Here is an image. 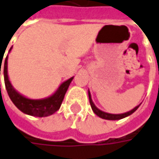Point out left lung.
<instances>
[{
    "instance_id": "1",
    "label": "left lung",
    "mask_w": 159,
    "mask_h": 159,
    "mask_svg": "<svg viewBox=\"0 0 159 159\" xmlns=\"http://www.w3.org/2000/svg\"><path fill=\"white\" fill-rule=\"evenodd\" d=\"M88 93L89 99V103H90V106H91V109H92V111H94V113H95L97 116H99V117H101L102 119H106V120H119V119H122V118H125L126 116H129V115H131L132 113H134L135 111L139 109V107L140 106V104H141V103H140L138 106H136L134 109H132L131 111H128V112H125V113H122V114H111V113H107V112H104V111L99 110L98 107L94 104L89 90L88 91Z\"/></svg>"
}]
</instances>
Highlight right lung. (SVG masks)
Listing matches in <instances>:
<instances>
[{"instance_id": "1", "label": "right lung", "mask_w": 159, "mask_h": 159, "mask_svg": "<svg viewBox=\"0 0 159 159\" xmlns=\"http://www.w3.org/2000/svg\"><path fill=\"white\" fill-rule=\"evenodd\" d=\"M11 49L12 47L9 49L8 53L11 51ZM7 59H8V56L6 57L4 61L3 74H4V82H5L6 89L13 103L21 112L30 116L43 117V116H50L55 112H57L61 107L62 100L67 92V89L69 88L71 81L74 78V76L63 82L58 87L57 91L48 98H42V99H30L19 93L10 83L7 75ZM1 63H2V60H1ZM1 66L2 64L0 65V75Z\"/></svg>"}]
</instances>
